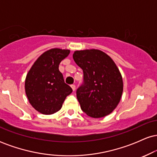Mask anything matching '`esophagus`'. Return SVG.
<instances>
[{"mask_svg": "<svg viewBox=\"0 0 157 157\" xmlns=\"http://www.w3.org/2000/svg\"><path fill=\"white\" fill-rule=\"evenodd\" d=\"M71 89H72V90L74 91H75V89H76V86H75V85H74V84H72L71 86Z\"/></svg>", "mask_w": 157, "mask_h": 157, "instance_id": "34e87169", "label": "esophagus"}]
</instances>
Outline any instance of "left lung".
Listing matches in <instances>:
<instances>
[{"instance_id":"left-lung-1","label":"left lung","mask_w":157,"mask_h":157,"mask_svg":"<svg viewBox=\"0 0 157 157\" xmlns=\"http://www.w3.org/2000/svg\"><path fill=\"white\" fill-rule=\"evenodd\" d=\"M73 58L83 71V82L76 92L81 109L93 118L109 115L117 106L123 91L117 66L98 49L75 51Z\"/></svg>"}]
</instances>
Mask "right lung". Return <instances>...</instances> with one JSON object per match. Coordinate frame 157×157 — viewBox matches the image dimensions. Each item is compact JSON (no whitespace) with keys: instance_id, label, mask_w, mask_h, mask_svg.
I'll use <instances>...</instances> for the list:
<instances>
[{"instance_id":"right-lung-1","label":"right lung","mask_w":157,"mask_h":157,"mask_svg":"<svg viewBox=\"0 0 157 157\" xmlns=\"http://www.w3.org/2000/svg\"><path fill=\"white\" fill-rule=\"evenodd\" d=\"M68 49L52 48L42 54L27 74L25 91L32 107L43 114H52L62 107L72 89L65 83L59 64L69 55Z\"/></svg>"}]
</instances>
